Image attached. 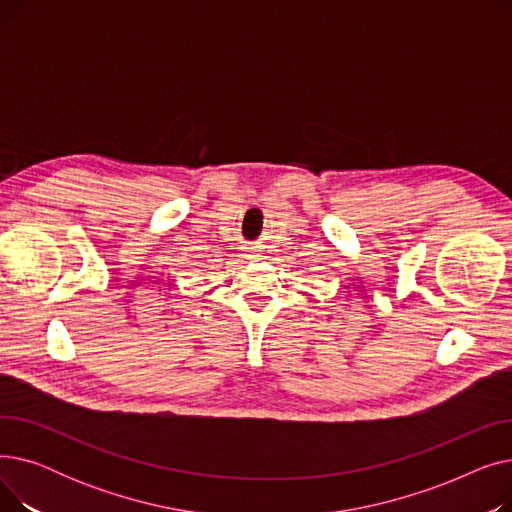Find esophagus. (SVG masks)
<instances>
[{
    "mask_svg": "<svg viewBox=\"0 0 512 512\" xmlns=\"http://www.w3.org/2000/svg\"><path fill=\"white\" fill-rule=\"evenodd\" d=\"M251 255H253V253H251ZM253 257H255V255H253Z\"/></svg>",
    "mask_w": 512,
    "mask_h": 512,
    "instance_id": "1",
    "label": "esophagus"
}]
</instances>
